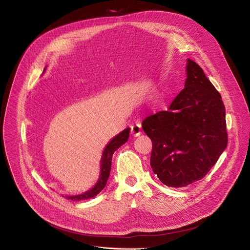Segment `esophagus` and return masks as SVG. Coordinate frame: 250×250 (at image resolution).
Masks as SVG:
<instances>
[{"mask_svg": "<svg viewBox=\"0 0 250 250\" xmlns=\"http://www.w3.org/2000/svg\"><path fill=\"white\" fill-rule=\"evenodd\" d=\"M130 133H132V135L134 137H138L141 135L142 130H141V124H135L133 125L132 126H130Z\"/></svg>", "mask_w": 250, "mask_h": 250, "instance_id": "obj_1", "label": "esophagus"}]
</instances>
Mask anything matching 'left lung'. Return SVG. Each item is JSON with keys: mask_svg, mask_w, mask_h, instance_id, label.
<instances>
[{"mask_svg": "<svg viewBox=\"0 0 250 250\" xmlns=\"http://www.w3.org/2000/svg\"><path fill=\"white\" fill-rule=\"evenodd\" d=\"M186 85L168 110L142 123L151 139V167L163 185L182 188L201 180L227 147L225 106L214 85L188 59Z\"/></svg>", "mask_w": 250, "mask_h": 250, "instance_id": "1", "label": "left lung"}]
</instances>
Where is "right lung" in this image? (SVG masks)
Returning <instances> with one entry per match:
<instances>
[{
  "instance_id": "right-lung-1",
  "label": "right lung",
  "mask_w": 250,
  "mask_h": 250,
  "mask_svg": "<svg viewBox=\"0 0 250 250\" xmlns=\"http://www.w3.org/2000/svg\"><path fill=\"white\" fill-rule=\"evenodd\" d=\"M129 136V128L124 129L121 134H118L116 137H114L106 148L104 149L103 154H102V158H101V171H100V176L95 185V187L86 191L85 193L82 194H78V195H72V196H64L65 199L71 200V201H83V200H88L92 199L96 196L106 186L107 179L110 174V169H111V160H112V155L113 153L123 146L124 144L127 141Z\"/></svg>"
}]
</instances>
